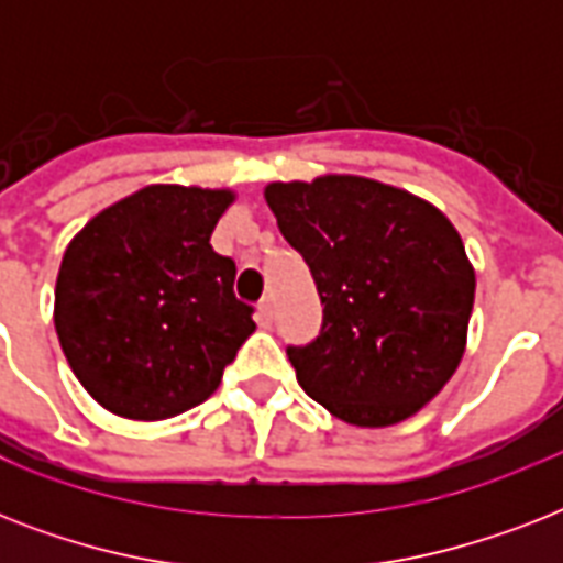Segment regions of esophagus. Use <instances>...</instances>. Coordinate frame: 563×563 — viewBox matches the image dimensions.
<instances>
[{"mask_svg":"<svg viewBox=\"0 0 563 563\" xmlns=\"http://www.w3.org/2000/svg\"><path fill=\"white\" fill-rule=\"evenodd\" d=\"M272 318H274V309H272V298H263L260 300V307H256V321L263 327L272 324Z\"/></svg>","mask_w":563,"mask_h":563,"instance_id":"esophagus-1","label":"esophagus"}]
</instances>
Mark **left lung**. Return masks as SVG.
I'll use <instances>...</instances> for the list:
<instances>
[{
    "label": "left lung",
    "mask_w": 563,
    "mask_h": 563,
    "mask_svg": "<svg viewBox=\"0 0 563 563\" xmlns=\"http://www.w3.org/2000/svg\"><path fill=\"white\" fill-rule=\"evenodd\" d=\"M277 228L312 272L324 324L289 344L300 388L353 427H391L455 374L476 274L444 212L356 175L268 184Z\"/></svg>",
    "instance_id": "left-lung-1"
}]
</instances>
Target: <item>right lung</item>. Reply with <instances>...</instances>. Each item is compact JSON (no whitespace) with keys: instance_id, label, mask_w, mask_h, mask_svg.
<instances>
[{"instance_id":"add662e5","label":"right lung","mask_w":563,"mask_h":563,"mask_svg":"<svg viewBox=\"0 0 563 563\" xmlns=\"http://www.w3.org/2000/svg\"><path fill=\"white\" fill-rule=\"evenodd\" d=\"M230 189L154 184L69 242L55 330L78 383L119 418L163 420L210 397L256 330L233 295L236 263L210 236Z\"/></svg>"}]
</instances>
